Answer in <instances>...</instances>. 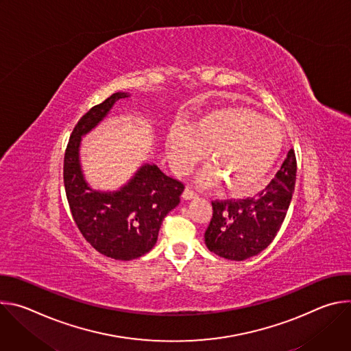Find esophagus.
I'll list each match as a JSON object with an SVG mask.
<instances>
[{
    "mask_svg": "<svg viewBox=\"0 0 351 351\" xmlns=\"http://www.w3.org/2000/svg\"><path fill=\"white\" fill-rule=\"evenodd\" d=\"M195 195H197L195 191H193L190 187H186L184 191H183V194H182V197H183L184 199H191V198H194Z\"/></svg>",
    "mask_w": 351,
    "mask_h": 351,
    "instance_id": "obj_1",
    "label": "esophagus"
}]
</instances>
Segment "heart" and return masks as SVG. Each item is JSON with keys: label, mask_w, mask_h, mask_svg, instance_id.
<instances>
[{"label": "heart", "mask_w": 351, "mask_h": 351, "mask_svg": "<svg viewBox=\"0 0 351 351\" xmlns=\"http://www.w3.org/2000/svg\"><path fill=\"white\" fill-rule=\"evenodd\" d=\"M285 136L282 128L245 107L213 110L187 128L175 126L167 136V154L173 171L189 173L206 158L199 173L203 184L223 180L232 194L256 190L280 156Z\"/></svg>", "instance_id": "b5f03b06"}]
</instances>
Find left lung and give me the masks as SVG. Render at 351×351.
Here are the masks:
<instances>
[{
    "mask_svg": "<svg viewBox=\"0 0 351 351\" xmlns=\"http://www.w3.org/2000/svg\"><path fill=\"white\" fill-rule=\"evenodd\" d=\"M293 148L275 179L254 198L213 202V218L204 233L210 252L243 261L260 254L275 239L289 210L295 183Z\"/></svg>",
    "mask_w": 351,
    "mask_h": 351,
    "instance_id": "8db88e82",
    "label": "left lung"
}]
</instances>
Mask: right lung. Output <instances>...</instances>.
<instances>
[{"label": "right lung", "instance_id": "add662e5", "mask_svg": "<svg viewBox=\"0 0 351 351\" xmlns=\"http://www.w3.org/2000/svg\"><path fill=\"white\" fill-rule=\"evenodd\" d=\"M129 97L118 91L91 108L75 126L64 160L65 191L80 233L98 253L121 261L138 258L156 245L164 218L184 190L153 162H144L118 190H97L87 183L80 164L82 137Z\"/></svg>", "mask_w": 351, "mask_h": 351}]
</instances>
